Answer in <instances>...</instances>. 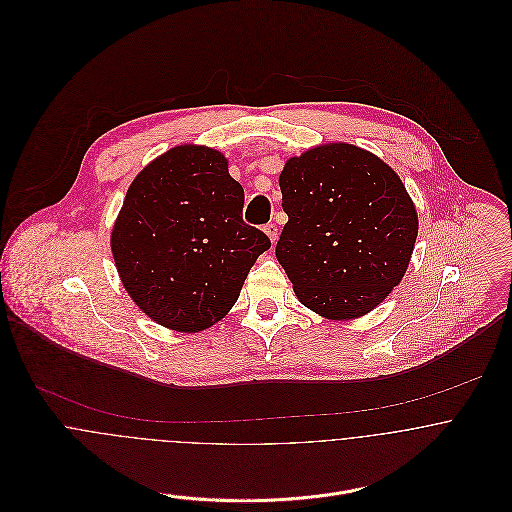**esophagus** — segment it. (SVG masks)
<instances>
[{
	"mask_svg": "<svg viewBox=\"0 0 512 512\" xmlns=\"http://www.w3.org/2000/svg\"><path fill=\"white\" fill-rule=\"evenodd\" d=\"M264 232L268 234V238H270V242L272 244H276V240H278V226L272 222V224H266V228H264Z\"/></svg>",
	"mask_w": 512,
	"mask_h": 512,
	"instance_id": "esophagus-1",
	"label": "esophagus"
}]
</instances>
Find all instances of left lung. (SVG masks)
Instances as JSON below:
<instances>
[{"mask_svg": "<svg viewBox=\"0 0 512 512\" xmlns=\"http://www.w3.org/2000/svg\"><path fill=\"white\" fill-rule=\"evenodd\" d=\"M280 189L288 222L276 258L305 307L359 319L402 282L418 211L378 155L345 142L311 147L286 161Z\"/></svg>", "mask_w": 512, "mask_h": 512, "instance_id": "left-lung-1", "label": "left lung"}]
</instances>
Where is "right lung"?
I'll return each instance as SVG.
<instances>
[{
    "mask_svg": "<svg viewBox=\"0 0 512 512\" xmlns=\"http://www.w3.org/2000/svg\"><path fill=\"white\" fill-rule=\"evenodd\" d=\"M244 189L213 147H171L136 175L110 234L124 290L155 323L199 333L236 303L270 238L242 220Z\"/></svg>",
    "mask_w": 512,
    "mask_h": 512,
    "instance_id": "add662e5",
    "label": "right lung"
}]
</instances>
